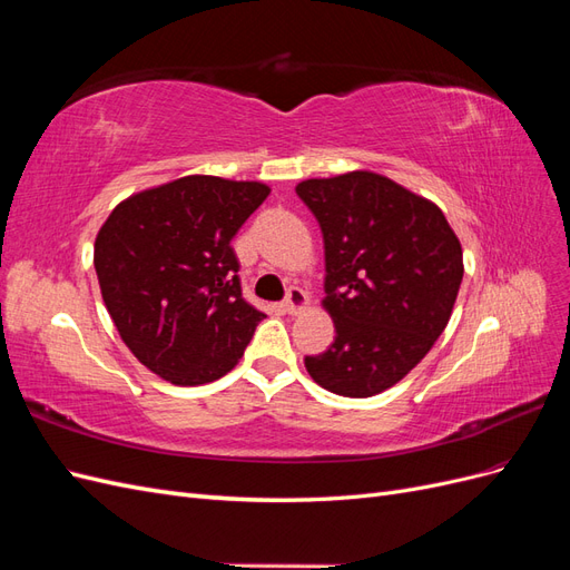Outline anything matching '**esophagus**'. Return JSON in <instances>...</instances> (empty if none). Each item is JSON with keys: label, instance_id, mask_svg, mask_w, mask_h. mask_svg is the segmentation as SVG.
<instances>
[{"label": "esophagus", "instance_id": "34e87169", "mask_svg": "<svg viewBox=\"0 0 570 570\" xmlns=\"http://www.w3.org/2000/svg\"><path fill=\"white\" fill-rule=\"evenodd\" d=\"M308 308V295L302 289V287H289L287 289V297H285V312L297 316L302 312H306Z\"/></svg>", "mask_w": 570, "mask_h": 570}]
</instances>
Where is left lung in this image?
<instances>
[{
  "label": "left lung",
  "mask_w": 570,
  "mask_h": 570,
  "mask_svg": "<svg viewBox=\"0 0 570 570\" xmlns=\"http://www.w3.org/2000/svg\"><path fill=\"white\" fill-rule=\"evenodd\" d=\"M325 247L323 308L335 342L304 366L342 396L396 385L450 323L463 278L456 233L435 202L373 170L297 185Z\"/></svg>",
  "instance_id": "left-lung-1"
}]
</instances>
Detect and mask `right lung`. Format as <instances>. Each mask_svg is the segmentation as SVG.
<instances>
[{
	"mask_svg": "<svg viewBox=\"0 0 570 570\" xmlns=\"http://www.w3.org/2000/svg\"><path fill=\"white\" fill-rule=\"evenodd\" d=\"M271 187L185 176L116 204L95 239L101 299L120 340L164 381L214 383L243 358L258 321L230 247Z\"/></svg>",
	"mask_w": 570,
	"mask_h": 570,
	"instance_id": "1",
	"label": "right lung"
}]
</instances>
